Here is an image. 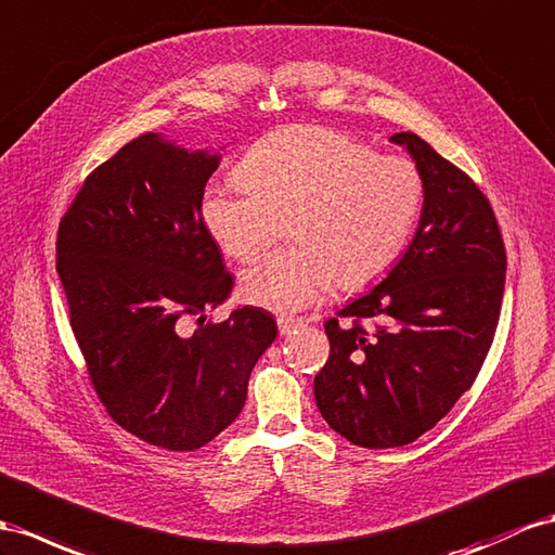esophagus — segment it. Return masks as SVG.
I'll return each mask as SVG.
<instances>
[{
    "label": "esophagus",
    "mask_w": 555,
    "mask_h": 555,
    "mask_svg": "<svg viewBox=\"0 0 555 555\" xmlns=\"http://www.w3.org/2000/svg\"><path fill=\"white\" fill-rule=\"evenodd\" d=\"M305 325V321L302 319H279V333L281 335H291L293 331H297V328H302Z\"/></svg>",
    "instance_id": "1"
}]
</instances>
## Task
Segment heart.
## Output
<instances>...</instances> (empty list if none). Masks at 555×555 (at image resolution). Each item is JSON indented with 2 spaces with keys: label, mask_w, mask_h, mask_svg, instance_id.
<instances>
[{
  "label": "heart",
  "mask_w": 555,
  "mask_h": 555,
  "mask_svg": "<svg viewBox=\"0 0 555 555\" xmlns=\"http://www.w3.org/2000/svg\"><path fill=\"white\" fill-rule=\"evenodd\" d=\"M241 180L212 182L202 218L220 250L258 258L283 234L291 248L244 272L246 300L281 311L305 309L333 286H371L399 260L424 206L420 166L377 154L363 140L321 126H293L253 145Z\"/></svg>",
  "instance_id": "1"
}]
</instances>
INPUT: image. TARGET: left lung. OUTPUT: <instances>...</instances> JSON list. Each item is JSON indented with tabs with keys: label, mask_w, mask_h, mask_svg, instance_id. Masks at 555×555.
Returning <instances> with one entry per match:
<instances>
[{
	"label": "left lung",
	"mask_w": 555,
	"mask_h": 555,
	"mask_svg": "<svg viewBox=\"0 0 555 555\" xmlns=\"http://www.w3.org/2000/svg\"><path fill=\"white\" fill-rule=\"evenodd\" d=\"M391 142L424 176L420 227L387 279L325 321L331 357L314 377L323 420L371 450L413 443L472 389L506 279L500 224L478 184L417 133Z\"/></svg>",
	"instance_id": "obj_1"
}]
</instances>
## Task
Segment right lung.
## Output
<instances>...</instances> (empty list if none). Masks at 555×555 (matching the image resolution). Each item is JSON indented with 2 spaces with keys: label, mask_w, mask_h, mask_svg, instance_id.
Wrapping results in <instances>:
<instances>
[{
  "label": "right lung",
  "mask_w": 555,
  "mask_h": 555,
  "mask_svg": "<svg viewBox=\"0 0 555 555\" xmlns=\"http://www.w3.org/2000/svg\"><path fill=\"white\" fill-rule=\"evenodd\" d=\"M218 164L220 154L138 135L83 180L55 241L98 399L121 429L173 452L204 448L238 417L253 367L276 337L258 307L204 323L234 283L202 218Z\"/></svg>",
  "instance_id": "right-lung-1"
}]
</instances>
